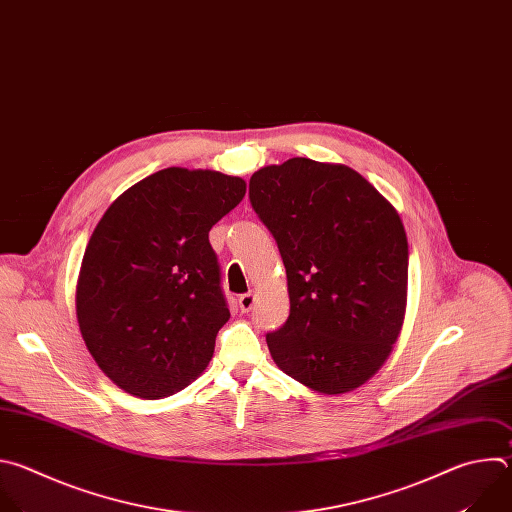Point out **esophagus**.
Instances as JSON below:
<instances>
[{
	"mask_svg": "<svg viewBox=\"0 0 512 512\" xmlns=\"http://www.w3.org/2000/svg\"><path fill=\"white\" fill-rule=\"evenodd\" d=\"M254 302H256V294H254V292H246V294H242V296L238 298L240 311H242V313H250V311H252V306H254Z\"/></svg>",
	"mask_w": 512,
	"mask_h": 512,
	"instance_id": "1",
	"label": "esophagus"
}]
</instances>
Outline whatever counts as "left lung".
Wrapping results in <instances>:
<instances>
[{
  "mask_svg": "<svg viewBox=\"0 0 512 512\" xmlns=\"http://www.w3.org/2000/svg\"><path fill=\"white\" fill-rule=\"evenodd\" d=\"M274 236L290 315L266 335L274 363L313 391L363 385L389 357L407 302V238L391 203L347 165L292 157L250 177Z\"/></svg>",
  "mask_w": 512,
  "mask_h": 512,
  "instance_id": "obj_1",
  "label": "left lung"
}]
</instances>
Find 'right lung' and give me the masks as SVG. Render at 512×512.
I'll return each mask as SVG.
<instances>
[{"mask_svg":"<svg viewBox=\"0 0 512 512\" xmlns=\"http://www.w3.org/2000/svg\"><path fill=\"white\" fill-rule=\"evenodd\" d=\"M246 181L210 169H161L119 195L86 246L76 317L115 385L167 397L208 367L230 311L210 230Z\"/></svg>","mask_w":512,"mask_h":512,"instance_id":"right-lung-1","label":"right lung"}]
</instances>
